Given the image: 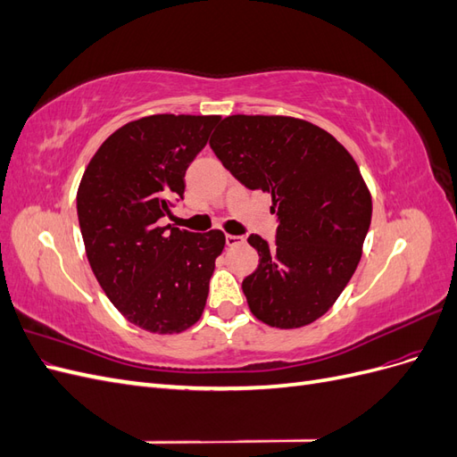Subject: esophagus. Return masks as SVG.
Segmentation results:
<instances>
[{
    "label": "esophagus",
    "instance_id": "esophagus-1",
    "mask_svg": "<svg viewBox=\"0 0 457 457\" xmlns=\"http://www.w3.org/2000/svg\"><path fill=\"white\" fill-rule=\"evenodd\" d=\"M244 244V238L242 237H234V234H227V245L232 247V245H240Z\"/></svg>",
    "mask_w": 457,
    "mask_h": 457
}]
</instances>
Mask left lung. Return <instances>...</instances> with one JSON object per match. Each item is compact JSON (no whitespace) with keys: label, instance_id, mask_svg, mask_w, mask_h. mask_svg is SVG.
<instances>
[{"label":"left lung","instance_id":"8db88e82","mask_svg":"<svg viewBox=\"0 0 457 457\" xmlns=\"http://www.w3.org/2000/svg\"><path fill=\"white\" fill-rule=\"evenodd\" d=\"M210 146L242 185L269 192L278 215L274 247L259 234L247 238L259 253L242 282L247 307L272 328L312 324L353 278L371 223L354 158L334 135L292 116H228Z\"/></svg>","mask_w":457,"mask_h":457}]
</instances>
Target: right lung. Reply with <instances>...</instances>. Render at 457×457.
Here are the masks:
<instances>
[{"mask_svg": "<svg viewBox=\"0 0 457 457\" xmlns=\"http://www.w3.org/2000/svg\"><path fill=\"white\" fill-rule=\"evenodd\" d=\"M220 116L154 114L116 129L95 152L78 187L87 261L123 318L150 334H181L205 307L227 238L162 227L185 192V171Z\"/></svg>", "mask_w": 457, "mask_h": 457, "instance_id": "add662e5", "label": "right lung"}]
</instances>
